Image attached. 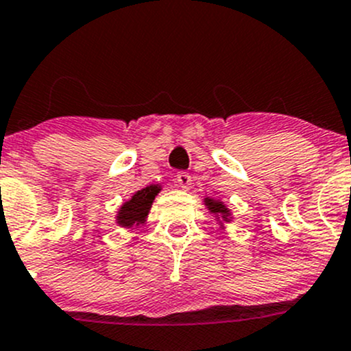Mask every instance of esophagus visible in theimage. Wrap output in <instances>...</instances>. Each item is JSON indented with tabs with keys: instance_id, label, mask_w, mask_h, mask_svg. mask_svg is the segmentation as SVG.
Returning <instances> with one entry per match:
<instances>
[{
	"instance_id": "esophagus-1",
	"label": "esophagus",
	"mask_w": 351,
	"mask_h": 351,
	"mask_svg": "<svg viewBox=\"0 0 351 351\" xmlns=\"http://www.w3.org/2000/svg\"><path fill=\"white\" fill-rule=\"evenodd\" d=\"M177 182H179V186L182 187V189H189L191 184H193V177L191 174H187V172H179L177 174Z\"/></svg>"
}]
</instances>
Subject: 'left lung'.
<instances>
[{"label": "left lung", "mask_w": 351, "mask_h": 351, "mask_svg": "<svg viewBox=\"0 0 351 351\" xmlns=\"http://www.w3.org/2000/svg\"><path fill=\"white\" fill-rule=\"evenodd\" d=\"M206 206H208L209 208V211L211 213H216V215H221V218L225 219H228V209H226V206L225 204H221V202L219 201H215V199H206Z\"/></svg>", "instance_id": "obj_1"}]
</instances>
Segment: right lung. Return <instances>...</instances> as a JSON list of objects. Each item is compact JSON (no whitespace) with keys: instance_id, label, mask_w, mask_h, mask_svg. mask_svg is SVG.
Masks as SVG:
<instances>
[{"instance_id":"1","label":"right lung","mask_w":351,"mask_h":351,"mask_svg":"<svg viewBox=\"0 0 351 351\" xmlns=\"http://www.w3.org/2000/svg\"><path fill=\"white\" fill-rule=\"evenodd\" d=\"M158 191H160L158 186H149L145 189L138 191L132 199L121 206L120 213H118V223L121 226H133L135 223L136 225L143 223L145 216L149 215L152 202H154Z\"/></svg>"}]
</instances>
